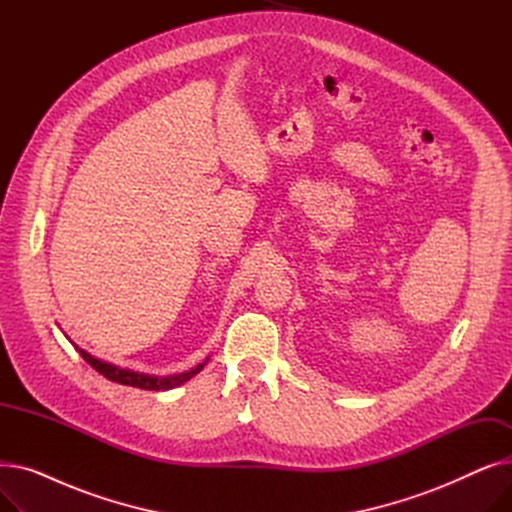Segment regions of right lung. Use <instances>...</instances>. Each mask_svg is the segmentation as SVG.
Returning a JSON list of instances; mask_svg holds the SVG:
<instances>
[{
	"instance_id": "obj_1",
	"label": "right lung",
	"mask_w": 512,
	"mask_h": 512,
	"mask_svg": "<svg viewBox=\"0 0 512 512\" xmlns=\"http://www.w3.org/2000/svg\"><path fill=\"white\" fill-rule=\"evenodd\" d=\"M78 353L83 355V359L93 367L97 369L103 378L112 380V382H118V384H124V386H134V388H143V390H170L174 386H180L184 382H188L193 378V375H197L205 365L207 361L199 363L197 367H193L191 371H184V373H178V375H170V378H155V375H145V373H137V371H130V369H120L116 365H110V363H103L95 357H91L89 353L80 351Z\"/></svg>"
}]
</instances>
